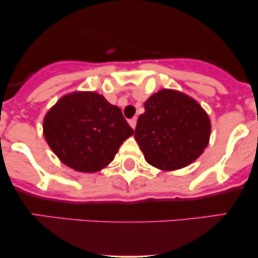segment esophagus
Instances as JSON below:
<instances>
[{
    "mask_svg": "<svg viewBox=\"0 0 258 258\" xmlns=\"http://www.w3.org/2000/svg\"><path fill=\"white\" fill-rule=\"evenodd\" d=\"M128 123H130V126H131L132 128L135 130L136 128V125H137V117H133V119L128 120Z\"/></svg>",
    "mask_w": 258,
    "mask_h": 258,
    "instance_id": "1",
    "label": "esophagus"
}]
</instances>
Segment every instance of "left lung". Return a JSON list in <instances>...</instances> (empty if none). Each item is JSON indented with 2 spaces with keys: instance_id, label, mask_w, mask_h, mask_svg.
<instances>
[{
  "instance_id": "8db88e82",
  "label": "left lung",
  "mask_w": 258,
  "mask_h": 258,
  "mask_svg": "<svg viewBox=\"0 0 258 258\" xmlns=\"http://www.w3.org/2000/svg\"><path fill=\"white\" fill-rule=\"evenodd\" d=\"M135 138L147 162L161 171L188 166L204 153L211 135L207 112L191 97L161 90L144 103Z\"/></svg>"
}]
</instances>
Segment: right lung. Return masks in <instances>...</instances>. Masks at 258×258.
Returning a JSON list of instances; mask_svg holds the SVG:
<instances>
[{
    "label": "right lung",
    "instance_id": "right-lung-1",
    "mask_svg": "<svg viewBox=\"0 0 258 258\" xmlns=\"http://www.w3.org/2000/svg\"><path fill=\"white\" fill-rule=\"evenodd\" d=\"M133 132L119 106L90 91L65 94L43 119L47 144L64 165L79 172L108 166Z\"/></svg>",
    "mask_w": 258,
    "mask_h": 258
}]
</instances>
